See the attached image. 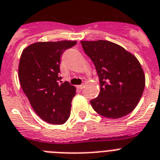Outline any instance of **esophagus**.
Wrapping results in <instances>:
<instances>
[{"label":"esophagus","mask_w":160,"mask_h":160,"mask_svg":"<svg viewBox=\"0 0 160 160\" xmlns=\"http://www.w3.org/2000/svg\"><path fill=\"white\" fill-rule=\"evenodd\" d=\"M77 88H78V89H79V90H82V89H83V88H84V85H83V84H82V85H79V86H78Z\"/></svg>","instance_id":"esophagus-1"}]
</instances>
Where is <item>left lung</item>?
Here are the masks:
<instances>
[{
    "instance_id": "1",
    "label": "left lung",
    "mask_w": 160,
    "mask_h": 160,
    "mask_svg": "<svg viewBox=\"0 0 160 160\" xmlns=\"http://www.w3.org/2000/svg\"><path fill=\"white\" fill-rule=\"evenodd\" d=\"M81 44L100 80V94L90 101L92 108L106 118L128 115L136 108L145 88V74L139 61L109 41H82Z\"/></svg>"
}]
</instances>
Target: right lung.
I'll return each instance as SVG.
<instances>
[{
    "label": "right lung",
    "instance_id": "1",
    "mask_svg": "<svg viewBox=\"0 0 160 160\" xmlns=\"http://www.w3.org/2000/svg\"><path fill=\"white\" fill-rule=\"evenodd\" d=\"M76 41L37 42L25 48L18 65L21 88L32 109L45 122L63 124L70 115L76 88L61 83L59 64L62 54Z\"/></svg>",
    "mask_w": 160,
    "mask_h": 160
}]
</instances>
